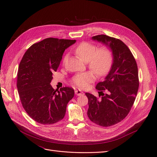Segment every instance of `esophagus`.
Segmentation results:
<instances>
[{
    "mask_svg": "<svg viewBox=\"0 0 157 157\" xmlns=\"http://www.w3.org/2000/svg\"><path fill=\"white\" fill-rule=\"evenodd\" d=\"M75 94L77 96H81L84 94V93L82 92L81 90H79V89H76L75 91Z\"/></svg>",
    "mask_w": 157,
    "mask_h": 157,
    "instance_id": "34e87169",
    "label": "esophagus"
}]
</instances>
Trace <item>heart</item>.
Returning <instances> with one entry per match:
<instances>
[{
	"mask_svg": "<svg viewBox=\"0 0 157 157\" xmlns=\"http://www.w3.org/2000/svg\"><path fill=\"white\" fill-rule=\"evenodd\" d=\"M75 53L84 62L87 63L89 68L98 76L107 74L113 64V53L107 47L98 48L94 44L82 42L75 48ZM67 58L68 55H65L63 63H65ZM94 79V73L89 71L75 76L72 79V82L81 89H86Z\"/></svg>",
	"mask_w": 157,
	"mask_h": 157,
	"instance_id": "b5f03b06",
	"label": "heart"
}]
</instances>
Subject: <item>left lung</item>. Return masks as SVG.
<instances>
[{
    "instance_id": "left-lung-1",
    "label": "left lung",
    "mask_w": 157,
    "mask_h": 157,
    "mask_svg": "<svg viewBox=\"0 0 157 157\" xmlns=\"http://www.w3.org/2000/svg\"><path fill=\"white\" fill-rule=\"evenodd\" d=\"M92 39L110 49L113 62L104 81L96 85L99 97L102 96L101 99L90 93L85 94L89 105L87 114L94 123L109 127L127 116L136 100L139 86L137 64L129 48L121 40L105 35H96Z\"/></svg>"
}]
</instances>
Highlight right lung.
<instances>
[{
	"instance_id": "right-lung-1",
	"label": "right lung",
	"mask_w": 157,
	"mask_h": 157,
	"mask_svg": "<svg viewBox=\"0 0 157 157\" xmlns=\"http://www.w3.org/2000/svg\"><path fill=\"white\" fill-rule=\"evenodd\" d=\"M75 40L48 38L36 43L22 58L17 73V89L26 113L41 124H53L62 120L68 102L74 97L72 87L59 91L50 82L64 52Z\"/></svg>"
}]
</instances>
